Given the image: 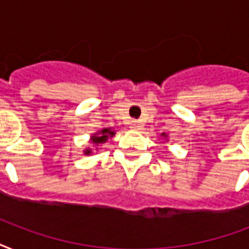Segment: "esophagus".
Masks as SVG:
<instances>
[{
	"mask_svg": "<svg viewBox=\"0 0 249 249\" xmlns=\"http://www.w3.org/2000/svg\"><path fill=\"white\" fill-rule=\"evenodd\" d=\"M132 128H134V129H140L141 126H140V124H137L136 121H134V123H133V126Z\"/></svg>",
	"mask_w": 249,
	"mask_h": 249,
	"instance_id": "34e87169",
	"label": "esophagus"
}]
</instances>
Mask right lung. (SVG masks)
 Here are the masks:
<instances>
[{"mask_svg": "<svg viewBox=\"0 0 249 249\" xmlns=\"http://www.w3.org/2000/svg\"><path fill=\"white\" fill-rule=\"evenodd\" d=\"M115 132H111V129H103L99 132V137H93V143H105L106 141L108 140V137H112ZM85 154H90V150H86Z\"/></svg>", "mask_w": 249, "mask_h": 249, "instance_id": "right-lung-1", "label": "right lung"}]
</instances>
